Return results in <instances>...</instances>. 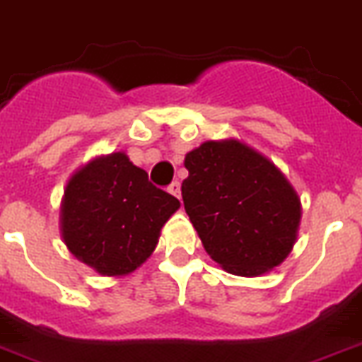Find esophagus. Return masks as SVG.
I'll list each match as a JSON object with an SVG mask.
<instances>
[{
    "label": "esophagus",
    "instance_id": "1",
    "mask_svg": "<svg viewBox=\"0 0 362 362\" xmlns=\"http://www.w3.org/2000/svg\"><path fill=\"white\" fill-rule=\"evenodd\" d=\"M167 191H169L171 195H175L176 199H180V182H173L171 186L167 187Z\"/></svg>",
    "mask_w": 362,
    "mask_h": 362
}]
</instances>
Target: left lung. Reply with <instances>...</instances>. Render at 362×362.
Returning a JSON list of instances; mask_svg holds the SVG:
<instances>
[{
    "label": "left lung",
    "mask_w": 362,
    "mask_h": 362,
    "mask_svg": "<svg viewBox=\"0 0 362 362\" xmlns=\"http://www.w3.org/2000/svg\"><path fill=\"white\" fill-rule=\"evenodd\" d=\"M184 208L206 252L224 270L261 276L289 256L300 199L269 158L238 139L206 141L186 154Z\"/></svg>",
    "instance_id": "1"
}]
</instances>
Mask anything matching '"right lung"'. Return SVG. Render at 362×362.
I'll use <instances>...</instances> for the list:
<instances>
[{
    "label": "right lung",
    "mask_w": 362,
    "mask_h": 362,
    "mask_svg": "<svg viewBox=\"0 0 362 362\" xmlns=\"http://www.w3.org/2000/svg\"><path fill=\"white\" fill-rule=\"evenodd\" d=\"M178 199L148 182L124 153L99 156L69 178L60 208L68 250L103 276L138 269L158 245Z\"/></svg>",
    "instance_id": "obj_1"
}]
</instances>
